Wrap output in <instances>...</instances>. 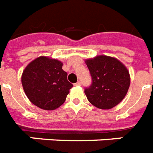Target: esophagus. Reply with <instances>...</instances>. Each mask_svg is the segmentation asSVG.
Listing matches in <instances>:
<instances>
[{"mask_svg": "<svg viewBox=\"0 0 153 153\" xmlns=\"http://www.w3.org/2000/svg\"><path fill=\"white\" fill-rule=\"evenodd\" d=\"M75 85L76 86H80V85H81V83H80V81H77V82L75 84Z\"/></svg>", "mask_w": 153, "mask_h": 153, "instance_id": "obj_1", "label": "esophagus"}]
</instances>
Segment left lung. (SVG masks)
<instances>
[{
  "label": "left lung",
  "mask_w": 153,
  "mask_h": 153,
  "mask_svg": "<svg viewBox=\"0 0 153 153\" xmlns=\"http://www.w3.org/2000/svg\"><path fill=\"white\" fill-rule=\"evenodd\" d=\"M91 77V84L84 93L91 104L100 109H111L126 95L130 78L123 63L108 56H97L85 61Z\"/></svg>",
  "instance_id": "1"
}]
</instances>
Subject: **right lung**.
Returning a JSON list of instances; mask_svg holds the SVG:
<instances>
[{
    "label": "right lung",
    "instance_id": "right-lung-1",
    "mask_svg": "<svg viewBox=\"0 0 153 153\" xmlns=\"http://www.w3.org/2000/svg\"><path fill=\"white\" fill-rule=\"evenodd\" d=\"M62 63L56 59L39 57L31 62L22 75V85L33 104L51 111L65 101L73 85L67 80Z\"/></svg>",
    "mask_w": 153,
    "mask_h": 153
}]
</instances>
